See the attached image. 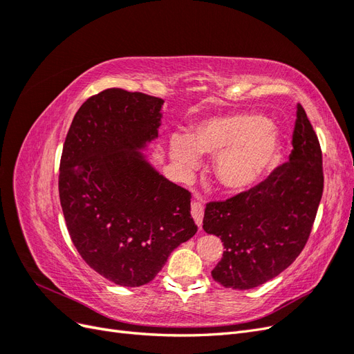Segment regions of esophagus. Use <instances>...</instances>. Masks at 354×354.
Returning <instances> with one entry per match:
<instances>
[{
  "label": "esophagus",
  "instance_id": "esophagus-1",
  "mask_svg": "<svg viewBox=\"0 0 354 354\" xmlns=\"http://www.w3.org/2000/svg\"><path fill=\"white\" fill-rule=\"evenodd\" d=\"M192 217H194L196 226L202 227V218H203V203L201 201H194L192 203Z\"/></svg>",
  "mask_w": 354,
  "mask_h": 354
}]
</instances>
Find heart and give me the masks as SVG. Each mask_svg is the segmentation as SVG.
Here are the masks:
<instances>
[{"instance_id": "obj_1", "label": "heart", "mask_w": 354, "mask_h": 354, "mask_svg": "<svg viewBox=\"0 0 354 354\" xmlns=\"http://www.w3.org/2000/svg\"><path fill=\"white\" fill-rule=\"evenodd\" d=\"M276 127L257 113L212 116L190 128L186 138H169V158L181 169H194L199 156H216L214 174L229 192H245L269 173L279 155Z\"/></svg>"}]
</instances>
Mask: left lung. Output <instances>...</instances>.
Wrapping results in <instances>:
<instances>
[{"label":"left lung","instance_id":"left-lung-1","mask_svg":"<svg viewBox=\"0 0 354 354\" xmlns=\"http://www.w3.org/2000/svg\"><path fill=\"white\" fill-rule=\"evenodd\" d=\"M322 192V151L298 103L288 162L260 185L205 208L203 230L224 245L212 279L224 288L251 289L282 273L304 248Z\"/></svg>","mask_w":354,"mask_h":354}]
</instances>
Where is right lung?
Listing matches in <instances>:
<instances>
[{
	"mask_svg": "<svg viewBox=\"0 0 354 354\" xmlns=\"http://www.w3.org/2000/svg\"><path fill=\"white\" fill-rule=\"evenodd\" d=\"M164 100L109 88L78 112L60 159L59 195L71 239L93 270L120 286L151 282L198 227L190 194L149 162Z\"/></svg>",
	"mask_w": 354,
	"mask_h": 354,
	"instance_id": "obj_1",
	"label": "right lung"
}]
</instances>
